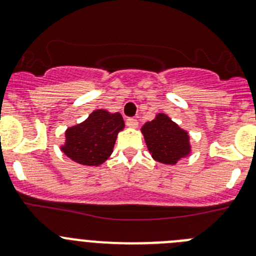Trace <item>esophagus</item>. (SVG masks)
Returning <instances> with one entry per match:
<instances>
[{
	"instance_id": "34e87169",
	"label": "esophagus",
	"mask_w": 256,
	"mask_h": 256,
	"mask_svg": "<svg viewBox=\"0 0 256 256\" xmlns=\"http://www.w3.org/2000/svg\"><path fill=\"white\" fill-rule=\"evenodd\" d=\"M126 124L130 126V128H136V126H138V120L136 118H126Z\"/></svg>"
}]
</instances>
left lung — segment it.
Listing matches in <instances>:
<instances>
[{
    "label": "left lung",
    "instance_id": "1",
    "mask_svg": "<svg viewBox=\"0 0 256 256\" xmlns=\"http://www.w3.org/2000/svg\"><path fill=\"white\" fill-rule=\"evenodd\" d=\"M148 151L158 162L175 165L189 152V136L165 114H158L142 128Z\"/></svg>",
    "mask_w": 256,
    "mask_h": 256
}]
</instances>
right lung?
<instances>
[{
  "label": "right lung",
  "mask_w": 256,
  "mask_h": 256,
  "mask_svg": "<svg viewBox=\"0 0 256 256\" xmlns=\"http://www.w3.org/2000/svg\"><path fill=\"white\" fill-rule=\"evenodd\" d=\"M123 128L124 120L119 112L95 110L84 123L67 130L62 150L82 165H100L112 154L118 132Z\"/></svg>",
  "instance_id": "add662e5"
}]
</instances>
